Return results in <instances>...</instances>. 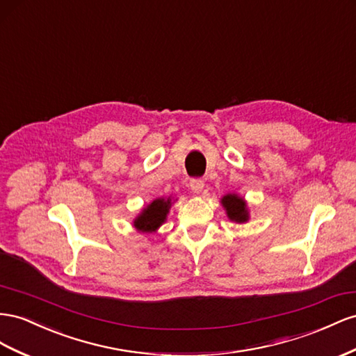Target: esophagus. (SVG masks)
<instances>
[{
    "label": "esophagus",
    "mask_w": 356,
    "mask_h": 356,
    "mask_svg": "<svg viewBox=\"0 0 356 356\" xmlns=\"http://www.w3.org/2000/svg\"><path fill=\"white\" fill-rule=\"evenodd\" d=\"M188 186H190V188H191V191H193V193H200V191L204 190V187H205V182L199 179V178H195V179H190Z\"/></svg>",
    "instance_id": "obj_1"
}]
</instances>
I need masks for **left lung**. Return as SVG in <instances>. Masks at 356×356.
I'll return each mask as SVG.
<instances>
[{
  "label": "left lung",
  "mask_w": 356,
  "mask_h": 356,
  "mask_svg": "<svg viewBox=\"0 0 356 356\" xmlns=\"http://www.w3.org/2000/svg\"><path fill=\"white\" fill-rule=\"evenodd\" d=\"M222 205L226 209L227 217L236 223H245L248 220V209L247 204L243 197L238 195H226L222 199Z\"/></svg>",
  "instance_id": "1"
}]
</instances>
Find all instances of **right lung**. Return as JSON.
Wrapping results in <instances>:
<instances>
[{
	"mask_svg": "<svg viewBox=\"0 0 356 356\" xmlns=\"http://www.w3.org/2000/svg\"><path fill=\"white\" fill-rule=\"evenodd\" d=\"M172 205V199L168 197H159L152 200L148 207L142 209V213L134 218L133 226L136 227L139 232H156V230L166 222L168 213Z\"/></svg>",
	"mask_w": 356,
	"mask_h": 356,
	"instance_id": "right-lung-1",
	"label": "right lung"
}]
</instances>
